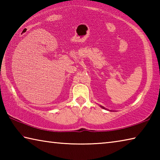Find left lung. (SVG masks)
Instances as JSON below:
<instances>
[{"instance_id": "obj_1", "label": "left lung", "mask_w": 160, "mask_h": 160, "mask_svg": "<svg viewBox=\"0 0 160 160\" xmlns=\"http://www.w3.org/2000/svg\"><path fill=\"white\" fill-rule=\"evenodd\" d=\"M100 107H101L102 108H103V109H105V108H104V107H102V106H100Z\"/></svg>"}]
</instances>
